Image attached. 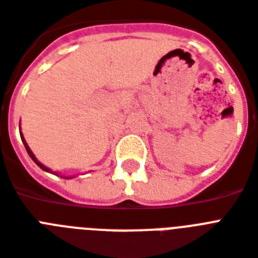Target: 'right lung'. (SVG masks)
Segmentation results:
<instances>
[{"instance_id": "add662e5", "label": "right lung", "mask_w": 258, "mask_h": 258, "mask_svg": "<svg viewBox=\"0 0 258 258\" xmlns=\"http://www.w3.org/2000/svg\"><path fill=\"white\" fill-rule=\"evenodd\" d=\"M20 135H21L22 143H24V146H25L26 151H28V154H29V157L32 158V159H33V162H34V163H36V165H37L38 167H40V169H42V170H44V171H46V172H52V174H56V175H58L57 172H56V171H53V170L48 169V167H46V166H44V165H42L41 162H38V161H37V158L34 157V154L32 153V150L29 149V146H28V143H26L25 138H24V135H22V133H20ZM61 176H62V178H66V179H71V178H74V176H70V175H61Z\"/></svg>"}]
</instances>
